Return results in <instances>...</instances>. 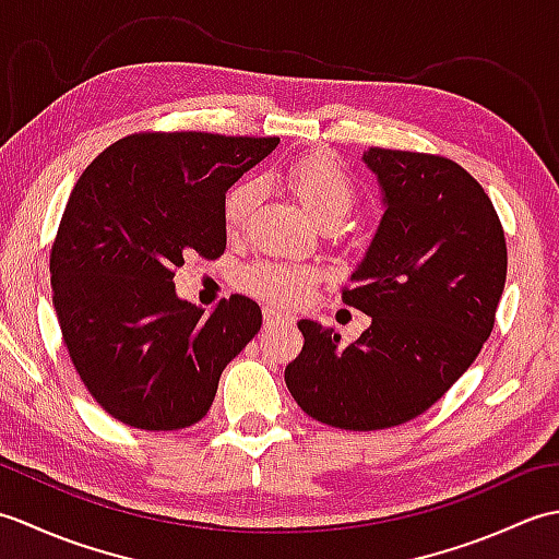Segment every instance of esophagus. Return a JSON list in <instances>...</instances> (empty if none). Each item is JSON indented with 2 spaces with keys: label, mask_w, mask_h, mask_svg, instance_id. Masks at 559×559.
<instances>
[{
  "label": "esophagus",
  "mask_w": 559,
  "mask_h": 559,
  "mask_svg": "<svg viewBox=\"0 0 559 559\" xmlns=\"http://www.w3.org/2000/svg\"><path fill=\"white\" fill-rule=\"evenodd\" d=\"M293 319L288 314L278 312L276 307H264V326H278V324H290Z\"/></svg>",
  "instance_id": "34e87169"
}]
</instances>
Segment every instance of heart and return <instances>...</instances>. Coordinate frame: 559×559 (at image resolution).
<instances>
[{
    "label": "heart",
    "mask_w": 559,
    "mask_h": 559,
    "mask_svg": "<svg viewBox=\"0 0 559 559\" xmlns=\"http://www.w3.org/2000/svg\"><path fill=\"white\" fill-rule=\"evenodd\" d=\"M286 185L298 197L302 209L310 213L322 228H334L348 216L358 199V187L350 173L338 158L329 153H307L293 160L286 168ZM257 201V185L242 180L233 185L223 197V223L225 230L237 233L245 228ZM314 271L300 264H269L261 261L245 271L242 283L249 293L281 305L302 300L307 288L312 286Z\"/></svg>",
    "instance_id": "heart-1"
}]
</instances>
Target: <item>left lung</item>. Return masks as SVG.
Listing matches in <instances>:
<instances>
[{
  "instance_id": "1",
  "label": "left lung",
  "mask_w": 559,
  "mask_h": 559,
  "mask_svg": "<svg viewBox=\"0 0 559 559\" xmlns=\"http://www.w3.org/2000/svg\"><path fill=\"white\" fill-rule=\"evenodd\" d=\"M384 216L341 300L372 317L341 346L302 319L305 346L286 384L310 418L341 430H384L418 418L478 358L507 281V242L485 189L432 153L370 148Z\"/></svg>"
}]
</instances>
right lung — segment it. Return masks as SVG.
<instances>
[{"instance_id":"add662e5","label":"right lung","mask_w":559,"mask_h":559,"mask_svg":"<svg viewBox=\"0 0 559 559\" xmlns=\"http://www.w3.org/2000/svg\"><path fill=\"white\" fill-rule=\"evenodd\" d=\"M278 141L139 132L79 177L50 252L52 305L83 386L112 418L139 430L199 423L254 338V300L230 295L204 314L173 278L192 252H225L223 197Z\"/></svg>"}]
</instances>
